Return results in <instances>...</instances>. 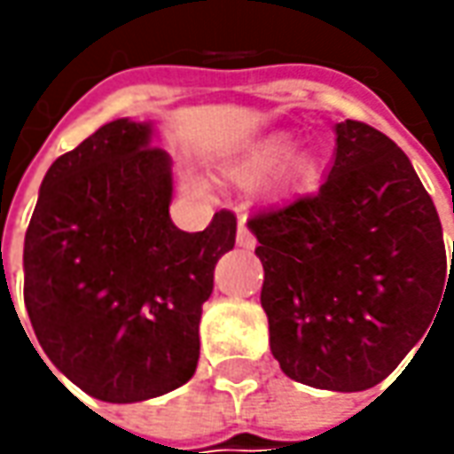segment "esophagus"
<instances>
[{
	"label": "esophagus",
	"instance_id": "obj_1",
	"mask_svg": "<svg viewBox=\"0 0 454 454\" xmlns=\"http://www.w3.org/2000/svg\"><path fill=\"white\" fill-rule=\"evenodd\" d=\"M237 245L242 247V250H253L254 247V237L253 232L245 227V219H239V230H237Z\"/></svg>",
	"mask_w": 454,
	"mask_h": 454
}]
</instances>
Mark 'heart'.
Returning a JSON list of instances; mask_svg holds the SVG:
<instances>
[{
    "instance_id": "obj_1",
    "label": "heart",
    "mask_w": 454,
    "mask_h": 454,
    "mask_svg": "<svg viewBox=\"0 0 454 454\" xmlns=\"http://www.w3.org/2000/svg\"><path fill=\"white\" fill-rule=\"evenodd\" d=\"M290 151H293V138H290L288 133L262 136L257 141H250V144H245L239 149L230 151L227 161L222 164V174H224L227 182L237 184V186H254V184H260L262 179H268L271 171L290 155ZM308 166H310L308 156L305 153H295L286 165L280 166V169L277 168L278 172L274 170L276 174L272 175L270 186L272 189L286 186L295 176L305 174ZM192 186L201 189L204 184L200 179H192Z\"/></svg>"
}]
</instances>
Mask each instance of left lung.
I'll list each match as a JSON object with an SVG mask.
<instances>
[{"label": "left lung", "instance_id": "left-lung-1", "mask_svg": "<svg viewBox=\"0 0 454 454\" xmlns=\"http://www.w3.org/2000/svg\"><path fill=\"white\" fill-rule=\"evenodd\" d=\"M333 131L336 156L318 189L247 227L260 242V303L280 369L316 389L364 392L429 336L450 286L447 254L407 153L358 121Z\"/></svg>", "mask_w": 454, "mask_h": 454}]
</instances>
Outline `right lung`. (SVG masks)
Listing matches in <instances>:
<instances>
[{
  "label": "right lung",
  "mask_w": 454,
  "mask_h": 454,
  "mask_svg": "<svg viewBox=\"0 0 454 454\" xmlns=\"http://www.w3.org/2000/svg\"><path fill=\"white\" fill-rule=\"evenodd\" d=\"M153 123L115 118L47 168L25 235V305L47 358L100 402L131 404L186 384L201 305L237 219L204 232L168 217L171 156ZM40 356V354H37Z\"/></svg>",
  "instance_id": "right-lung-1"
}]
</instances>
